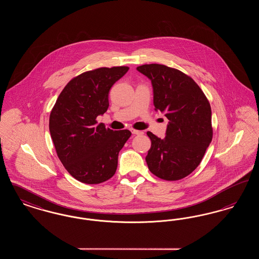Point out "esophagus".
I'll return each mask as SVG.
<instances>
[{"instance_id":"1","label":"esophagus","mask_w":259,"mask_h":259,"mask_svg":"<svg viewBox=\"0 0 259 259\" xmlns=\"http://www.w3.org/2000/svg\"><path fill=\"white\" fill-rule=\"evenodd\" d=\"M131 131H132V134H134V135H143V134H144V132H143V131H140V130L132 129Z\"/></svg>"}]
</instances>
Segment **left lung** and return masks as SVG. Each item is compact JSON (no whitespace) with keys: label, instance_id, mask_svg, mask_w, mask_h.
Returning a JSON list of instances; mask_svg holds the SVG:
<instances>
[{"label":"left lung","instance_id":"left-lung-1","mask_svg":"<svg viewBox=\"0 0 259 259\" xmlns=\"http://www.w3.org/2000/svg\"><path fill=\"white\" fill-rule=\"evenodd\" d=\"M137 70L151 80L156 111L169 119L166 136L151 141L146 161L154 176L179 181L193 172L212 139L209 100L197 83L180 70L161 64H146Z\"/></svg>","mask_w":259,"mask_h":259}]
</instances>
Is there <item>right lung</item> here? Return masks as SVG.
Segmentation results:
<instances>
[{
	"label": "right lung",
	"mask_w": 259,
	"mask_h": 259,
	"mask_svg": "<svg viewBox=\"0 0 259 259\" xmlns=\"http://www.w3.org/2000/svg\"><path fill=\"white\" fill-rule=\"evenodd\" d=\"M129 70L102 67L72 78L64 87L50 115V131L57 156L75 180L97 185L115 174L120 149L129 130L113 131L97 116L109 108L111 87Z\"/></svg>",
	"instance_id": "obj_1"
}]
</instances>
